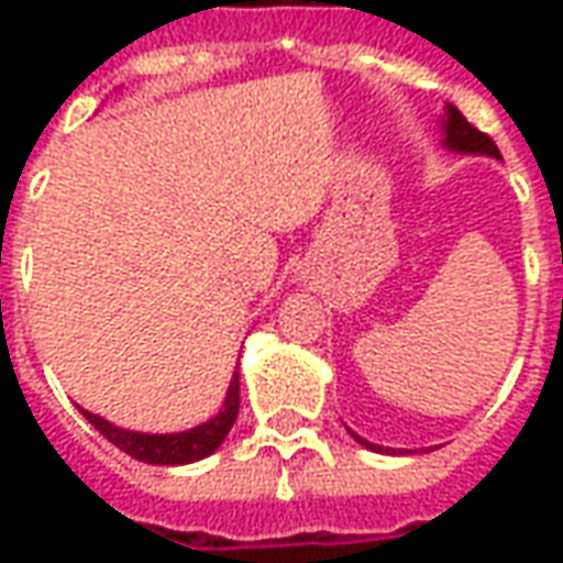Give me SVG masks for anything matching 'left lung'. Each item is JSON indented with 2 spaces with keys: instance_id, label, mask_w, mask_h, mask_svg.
I'll use <instances>...</instances> for the list:
<instances>
[{
  "instance_id": "left-lung-1",
  "label": "left lung",
  "mask_w": 563,
  "mask_h": 563,
  "mask_svg": "<svg viewBox=\"0 0 563 563\" xmlns=\"http://www.w3.org/2000/svg\"><path fill=\"white\" fill-rule=\"evenodd\" d=\"M443 147L449 150H459V153H473V156H495V159H500V150H497V144L485 132H479L476 126H471L467 123V117L461 114L455 104H446V114H443ZM353 434V431H350ZM362 446L374 449V452H395V449H383L377 446V443H367V440H362L358 434H353Z\"/></svg>"
}]
</instances>
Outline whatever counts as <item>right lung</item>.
Wrapping results in <instances>:
<instances>
[{
  "label": "right lung",
  "instance_id": "1",
  "mask_svg": "<svg viewBox=\"0 0 563 563\" xmlns=\"http://www.w3.org/2000/svg\"><path fill=\"white\" fill-rule=\"evenodd\" d=\"M238 407H241V383H238V371H234L220 413L189 431H180V434H141V431L117 428L90 410H80V413L87 416V422L96 424V431L108 437L117 449H123L126 455L144 461V464H192L220 449L238 419Z\"/></svg>",
  "mask_w": 563,
  "mask_h": 563
}]
</instances>
